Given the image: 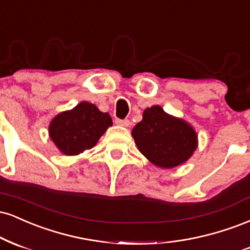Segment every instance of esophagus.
<instances>
[{"instance_id": "esophagus-1", "label": "esophagus", "mask_w": 250, "mask_h": 250, "mask_svg": "<svg viewBox=\"0 0 250 250\" xmlns=\"http://www.w3.org/2000/svg\"><path fill=\"white\" fill-rule=\"evenodd\" d=\"M114 123L119 126H124V127H127V126L130 125V120L127 119H116V122Z\"/></svg>"}]
</instances>
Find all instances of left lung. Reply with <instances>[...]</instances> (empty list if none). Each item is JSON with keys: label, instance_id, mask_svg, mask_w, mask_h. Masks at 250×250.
Instances as JSON below:
<instances>
[{"label": "left lung", "instance_id": "left-lung-1", "mask_svg": "<svg viewBox=\"0 0 250 250\" xmlns=\"http://www.w3.org/2000/svg\"><path fill=\"white\" fill-rule=\"evenodd\" d=\"M132 137L147 159L161 168L187 161L198 146V136L188 123L166 113L159 105L146 108Z\"/></svg>", "mask_w": 250, "mask_h": 250}]
</instances>
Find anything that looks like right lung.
Here are the masks:
<instances>
[{"instance_id": "add662e5", "label": "right lung", "mask_w": 250, "mask_h": 250, "mask_svg": "<svg viewBox=\"0 0 250 250\" xmlns=\"http://www.w3.org/2000/svg\"><path fill=\"white\" fill-rule=\"evenodd\" d=\"M111 125L110 114L101 112L89 102H82L51 120L49 136L62 153L77 155L92 148Z\"/></svg>"}]
</instances>
